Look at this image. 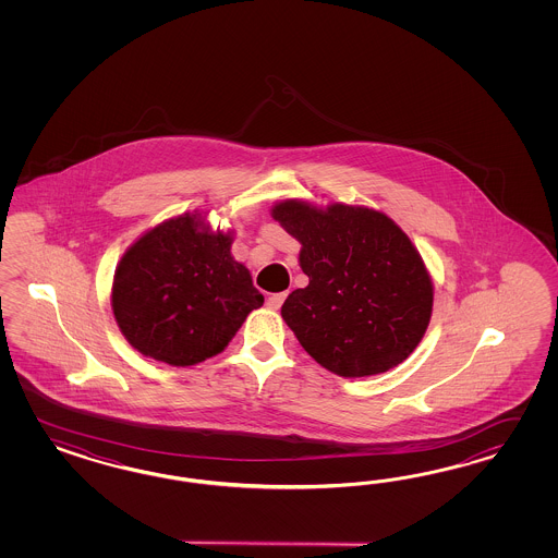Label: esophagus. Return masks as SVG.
<instances>
[{"instance_id":"obj_1","label":"esophagus","mask_w":558,"mask_h":558,"mask_svg":"<svg viewBox=\"0 0 558 558\" xmlns=\"http://www.w3.org/2000/svg\"><path fill=\"white\" fill-rule=\"evenodd\" d=\"M284 299H287V292H278V294H270L268 296V306H270L271 311H278L282 303H284Z\"/></svg>"}]
</instances>
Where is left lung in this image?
<instances>
[{
    "instance_id": "1",
    "label": "left lung",
    "mask_w": 558,
    "mask_h": 558,
    "mask_svg": "<svg viewBox=\"0 0 558 558\" xmlns=\"http://www.w3.org/2000/svg\"><path fill=\"white\" fill-rule=\"evenodd\" d=\"M270 213L301 243L308 284L292 290L280 313L304 352L343 378L405 362L434 308L432 274L405 231L354 204L287 198Z\"/></svg>"
}]
</instances>
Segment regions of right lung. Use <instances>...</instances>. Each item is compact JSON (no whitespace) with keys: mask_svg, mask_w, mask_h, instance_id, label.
<instances>
[{"mask_svg":"<svg viewBox=\"0 0 558 558\" xmlns=\"http://www.w3.org/2000/svg\"><path fill=\"white\" fill-rule=\"evenodd\" d=\"M235 229H213L201 210L161 220L120 257L112 313L138 354L194 366L220 354L264 304L250 270L231 255Z\"/></svg>","mask_w":558,"mask_h":558,"instance_id":"obj_1","label":"right lung"}]
</instances>
